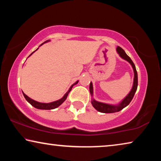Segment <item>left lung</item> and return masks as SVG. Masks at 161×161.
Returning <instances> with one entry per match:
<instances>
[{
    "label": "left lung",
    "mask_w": 161,
    "mask_h": 161,
    "mask_svg": "<svg viewBox=\"0 0 161 161\" xmlns=\"http://www.w3.org/2000/svg\"><path fill=\"white\" fill-rule=\"evenodd\" d=\"M117 53L119 54V55L122 58L126 59L129 63L132 65V67L133 69V72H134V80H133V85L132 87V89L129 92V94L127 95L126 97L122 101V102L119 103L118 106H113L110 104H107V103H101L99 102H97L94 99L92 100V104L93 107L96 108V109L99 111V112L102 113H114V112H118V111H121L123 109L129 104V103L131 102L132 99L134 97V94L136 93V90H137L138 87V75H137V71H136L135 64H133V61L131 60L129 56L127 55L126 53H125V51L120 47H117L116 48ZM89 91H90V94L92 96L93 95V86H92V83H90V85H89Z\"/></svg>",
    "instance_id": "obj_1"
}]
</instances>
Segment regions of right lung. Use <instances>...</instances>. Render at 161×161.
<instances>
[{"instance_id":"1","label":"right lung","mask_w":161,"mask_h":161,"mask_svg":"<svg viewBox=\"0 0 161 161\" xmlns=\"http://www.w3.org/2000/svg\"><path fill=\"white\" fill-rule=\"evenodd\" d=\"M47 41H45V42H47ZM44 42V43H45ZM43 44V43H42ZM35 52V51H34ZM33 52V53H34ZM78 83V81H76V82L75 83V84H73L72 86H70V88H69V90H68V92H67L66 94H64V96L62 98V99H59V100H58V101H55V102H51V103H40V102H36V101H35V100H33V99H31V98L30 97H28V96H27V95H25V94L23 93V95H24V97H25V99L28 101V102L31 103V104L32 105V106H33V107H35V108H39V109H47V110H49V109H53V108H57V107H58L59 105H61L62 103H63L65 100H66V99H67V96H68V94L70 92V91L72 90V86L75 85V84H77Z\"/></svg>"}]
</instances>
